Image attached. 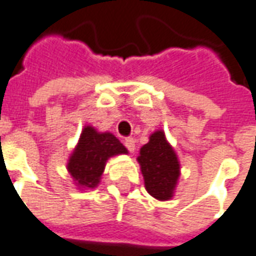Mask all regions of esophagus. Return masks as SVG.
I'll use <instances>...</instances> for the list:
<instances>
[{
    "label": "esophagus",
    "instance_id": "1",
    "mask_svg": "<svg viewBox=\"0 0 256 256\" xmlns=\"http://www.w3.org/2000/svg\"><path fill=\"white\" fill-rule=\"evenodd\" d=\"M124 145H126V148H128L130 152H134V150H136V140L126 138L124 140Z\"/></svg>",
    "mask_w": 256,
    "mask_h": 256
}]
</instances>
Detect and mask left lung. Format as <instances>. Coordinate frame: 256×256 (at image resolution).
<instances>
[{"instance_id": "1", "label": "left lung", "mask_w": 256, "mask_h": 256, "mask_svg": "<svg viewBox=\"0 0 256 256\" xmlns=\"http://www.w3.org/2000/svg\"><path fill=\"white\" fill-rule=\"evenodd\" d=\"M146 192L160 202L172 200L181 176V164L164 132L159 128L150 136L137 156Z\"/></svg>"}]
</instances>
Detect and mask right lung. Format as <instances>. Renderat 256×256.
Instances as JSON below:
<instances>
[{
    "instance_id": "obj_1",
    "label": "right lung",
    "mask_w": 256,
    "mask_h": 256,
    "mask_svg": "<svg viewBox=\"0 0 256 256\" xmlns=\"http://www.w3.org/2000/svg\"><path fill=\"white\" fill-rule=\"evenodd\" d=\"M128 154L124 145L114 134L98 132L86 124L79 136L78 144L68 158V174L78 189H93L100 184L108 159Z\"/></svg>"
}]
</instances>
